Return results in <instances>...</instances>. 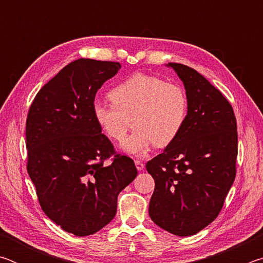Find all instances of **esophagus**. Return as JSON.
Here are the masks:
<instances>
[{
  "instance_id": "34e87169",
  "label": "esophagus",
  "mask_w": 263,
  "mask_h": 263,
  "mask_svg": "<svg viewBox=\"0 0 263 263\" xmlns=\"http://www.w3.org/2000/svg\"><path fill=\"white\" fill-rule=\"evenodd\" d=\"M135 163H136V167H137L138 171H142V169H144V167H145V164L142 163L141 161H138V160H136Z\"/></svg>"
}]
</instances>
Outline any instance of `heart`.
<instances>
[{"instance_id": "obj_1", "label": "heart", "mask_w": 263, "mask_h": 263, "mask_svg": "<svg viewBox=\"0 0 263 263\" xmlns=\"http://www.w3.org/2000/svg\"><path fill=\"white\" fill-rule=\"evenodd\" d=\"M112 104L96 101L92 117L101 131L122 141L130 127L135 130L122 144L125 153L144 157L153 145L164 147L174 141L188 117V96L180 84L138 73L109 92Z\"/></svg>"}]
</instances>
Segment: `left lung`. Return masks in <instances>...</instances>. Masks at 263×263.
Here are the masks:
<instances>
[{
  "label": "left lung",
  "mask_w": 263,
  "mask_h": 263,
  "mask_svg": "<svg viewBox=\"0 0 263 263\" xmlns=\"http://www.w3.org/2000/svg\"><path fill=\"white\" fill-rule=\"evenodd\" d=\"M189 108L179 137L146 163L155 182L148 213L169 233L188 237L216 219L235 179L237 121L232 105L197 70L169 62Z\"/></svg>",
  "instance_id": "8db88e82"
}]
</instances>
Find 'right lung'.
Segmentation results:
<instances>
[{"label": "right lung", "instance_id": "obj_1", "mask_svg": "<svg viewBox=\"0 0 263 263\" xmlns=\"http://www.w3.org/2000/svg\"><path fill=\"white\" fill-rule=\"evenodd\" d=\"M119 69V62L75 60L38 91L29 109L26 168L39 204L77 237L114 219L119 193L138 174L133 160L116 154L92 117L97 90Z\"/></svg>", "mask_w": 263, "mask_h": 263}]
</instances>
